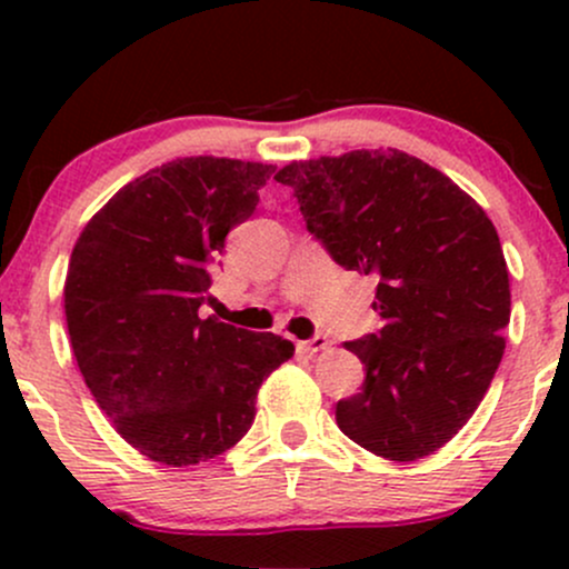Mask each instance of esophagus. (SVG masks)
I'll return each mask as SVG.
<instances>
[{"mask_svg":"<svg viewBox=\"0 0 569 569\" xmlns=\"http://www.w3.org/2000/svg\"><path fill=\"white\" fill-rule=\"evenodd\" d=\"M329 337H312V339H305V342H297V352H302V356H316V352H323L329 348Z\"/></svg>","mask_w":569,"mask_h":569,"instance_id":"34e87169","label":"esophagus"}]
</instances>
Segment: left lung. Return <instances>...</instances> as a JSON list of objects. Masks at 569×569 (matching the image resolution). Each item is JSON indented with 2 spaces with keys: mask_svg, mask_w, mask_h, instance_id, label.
Listing matches in <instances>:
<instances>
[{
  "mask_svg": "<svg viewBox=\"0 0 569 569\" xmlns=\"http://www.w3.org/2000/svg\"><path fill=\"white\" fill-rule=\"evenodd\" d=\"M276 181L339 267L377 278L385 326L345 342L367 380L337 403L339 430L388 460L433 455L471 420L506 350L498 230L449 176L398 149L299 160Z\"/></svg>",
  "mask_w": 569,
  "mask_h": 569,
  "instance_id": "obj_1",
  "label": "left lung"
}]
</instances>
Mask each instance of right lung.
<instances>
[{"instance_id": "add662e5", "label": "right lung", "mask_w": 569, "mask_h": 569, "mask_svg": "<svg viewBox=\"0 0 569 569\" xmlns=\"http://www.w3.org/2000/svg\"><path fill=\"white\" fill-rule=\"evenodd\" d=\"M276 168L181 158L114 194L77 238L63 286L84 385L130 447L162 466H194L234 447L289 339L200 318L234 224L257 211Z\"/></svg>"}]
</instances>
